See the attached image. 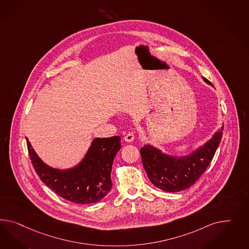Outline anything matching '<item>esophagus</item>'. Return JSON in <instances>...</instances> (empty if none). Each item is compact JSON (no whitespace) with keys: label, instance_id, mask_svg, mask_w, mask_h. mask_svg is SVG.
<instances>
[{"label":"esophagus","instance_id":"esophagus-1","mask_svg":"<svg viewBox=\"0 0 249 249\" xmlns=\"http://www.w3.org/2000/svg\"><path fill=\"white\" fill-rule=\"evenodd\" d=\"M135 139V134L133 131H130V132H128V134L125 135V137H124V140H125V142H132L134 141Z\"/></svg>","mask_w":249,"mask_h":249}]
</instances>
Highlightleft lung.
I'll return each mask as SVG.
<instances>
[{"instance_id":"obj_1","label":"left lung","mask_w":249,"mask_h":249,"mask_svg":"<svg viewBox=\"0 0 249 249\" xmlns=\"http://www.w3.org/2000/svg\"><path fill=\"white\" fill-rule=\"evenodd\" d=\"M210 85L211 82L204 78ZM224 127L203 147L188 157L177 159L162 154L158 148L145 145L141 148L142 164L149 180L167 192H178L189 188L207 170L221 142Z\"/></svg>"}]
</instances>
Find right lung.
I'll use <instances>...</instances> for the list:
<instances>
[{
  "instance_id": "1",
  "label": "right lung",
  "mask_w": 249,
  "mask_h": 249,
  "mask_svg": "<svg viewBox=\"0 0 249 249\" xmlns=\"http://www.w3.org/2000/svg\"><path fill=\"white\" fill-rule=\"evenodd\" d=\"M27 142L28 153L40 180L62 198L77 204L101 200L112 188L110 171L115 156L121 149V137L95 139L81 164L70 170L46 166Z\"/></svg>"
}]
</instances>
